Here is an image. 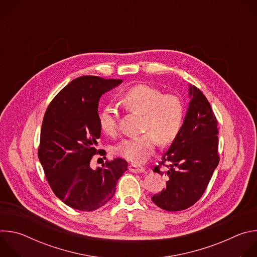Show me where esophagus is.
<instances>
[{"instance_id": "esophagus-1", "label": "esophagus", "mask_w": 257, "mask_h": 257, "mask_svg": "<svg viewBox=\"0 0 257 257\" xmlns=\"http://www.w3.org/2000/svg\"><path fill=\"white\" fill-rule=\"evenodd\" d=\"M128 169H129V171L132 172V173H143V172L145 171V169H144L143 167L137 166V165H134V164L130 165V166L128 167Z\"/></svg>"}]
</instances>
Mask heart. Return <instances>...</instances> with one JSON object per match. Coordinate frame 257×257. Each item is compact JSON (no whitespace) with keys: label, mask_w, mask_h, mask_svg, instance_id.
I'll use <instances>...</instances> for the list:
<instances>
[{"label":"heart","mask_w":257,"mask_h":257,"mask_svg":"<svg viewBox=\"0 0 257 257\" xmlns=\"http://www.w3.org/2000/svg\"><path fill=\"white\" fill-rule=\"evenodd\" d=\"M123 103L144 115L145 133L122 140L115 153L125 160L142 164L154 153L158 140L168 144L178 135L184 117V105L174 93H163L158 87L138 84L128 89L122 96ZM100 129L107 135H115L118 130L117 114L112 105H106L99 114Z\"/></svg>","instance_id":"1"}]
</instances>
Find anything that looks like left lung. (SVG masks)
Wrapping results in <instances>:
<instances>
[{
    "label": "left lung",
    "instance_id": "obj_1",
    "mask_svg": "<svg viewBox=\"0 0 257 257\" xmlns=\"http://www.w3.org/2000/svg\"><path fill=\"white\" fill-rule=\"evenodd\" d=\"M189 95L191 100L184 123L154 169L169 179L166 188L152 200L168 211L186 209L199 200L219 162L217 121L211 106L196 86L190 85ZM162 165L169 168L166 173L159 170Z\"/></svg>",
    "mask_w": 257,
    "mask_h": 257
}]
</instances>
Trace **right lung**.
<instances>
[{"label": "right lung", "instance_id": "1", "mask_svg": "<svg viewBox=\"0 0 257 257\" xmlns=\"http://www.w3.org/2000/svg\"><path fill=\"white\" fill-rule=\"evenodd\" d=\"M122 82L81 76L66 85L49 104L42 125L39 159L58 198L68 206L92 211L112 199L127 162L117 158L93 170L90 161L100 137L99 97Z\"/></svg>", "mask_w": 257, "mask_h": 257}]
</instances>
